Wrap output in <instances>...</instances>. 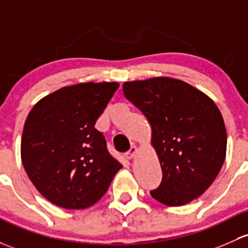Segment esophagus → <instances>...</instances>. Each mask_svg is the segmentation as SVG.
I'll list each match as a JSON object with an SVG mask.
<instances>
[{"mask_svg": "<svg viewBox=\"0 0 248 248\" xmlns=\"http://www.w3.org/2000/svg\"><path fill=\"white\" fill-rule=\"evenodd\" d=\"M137 153H138L137 146H132L131 150L126 153V158L129 159V160H131V159H134L135 155H137Z\"/></svg>", "mask_w": 248, "mask_h": 248, "instance_id": "34e87169", "label": "esophagus"}]
</instances>
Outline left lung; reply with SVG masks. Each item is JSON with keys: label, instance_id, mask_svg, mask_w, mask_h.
<instances>
[{"label": "left lung", "instance_id": "8db88e82", "mask_svg": "<svg viewBox=\"0 0 248 248\" xmlns=\"http://www.w3.org/2000/svg\"><path fill=\"white\" fill-rule=\"evenodd\" d=\"M124 95L151 124V145L163 179L151 196L169 207L199 199L223 165L227 132L220 109L184 80L153 77L122 85Z\"/></svg>", "mask_w": 248, "mask_h": 248}]
</instances>
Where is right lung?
<instances>
[{"mask_svg":"<svg viewBox=\"0 0 248 248\" xmlns=\"http://www.w3.org/2000/svg\"><path fill=\"white\" fill-rule=\"evenodd\" d=\"M117 82L78 83L34 104L21 138V160L39 192L64 209L98 202L122 169L95 128Z\"/></svg>","mask_w":248,"mask_h":248,"instance_id":"add662e5","label":"right lung"}]
</instances>
